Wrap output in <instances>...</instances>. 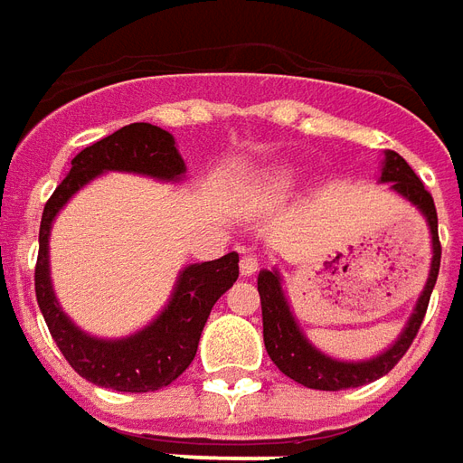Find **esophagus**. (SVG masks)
<instances>
[{
  "mask_svg": "<svg viewBox=\"0 0 463 463\" xmlns=\"http://www.w3.org/2000/svg\"><path fill=\"white\" fill-rule=\"evenodd\" d=\"M259 269V259L254 254H249L244 251V257L239 261V271H241V277H251V274H257Z\"/></svg>",
  "mask_w": 463,
  "mask_h": 463,
  "instance_id": "esophagus-1",
  "label": "esophagus"
}]
</instances>
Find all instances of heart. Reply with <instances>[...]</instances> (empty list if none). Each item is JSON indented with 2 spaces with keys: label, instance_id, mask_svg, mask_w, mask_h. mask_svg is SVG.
<instances>
[{
  "label": "heart",
  "instance_id": "obj_1",
  "mask_svg": "<svg viewBox=\"0 0 463 463\" xmlns=\"http://www.w3.org/2000/svg\"><path fill=\"white\" fill-rule=\"evenodd\" d=\"M261 184L269 192H287L291 184H294V172L287 169V166H271L264 172V179H261Z\"/></svg>",
  "mask_w": 463,
  "mask_h": 463
}]
</instances>
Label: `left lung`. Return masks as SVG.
<instances>
[{
    "label": "left lung",
    "instance_id": "8db88e82",
    "mask_svg": "<svg viewBox=\"0 0 463 463\" xmlns=\"http://www.w3.org/2000/svg\"><path fill=\"white\" fill-rule=\"evenodd\" d=\"M379 182H389L396 194L409 199L424 214L429 232H431V251H434L429 279H426L421 297L416 301L414 314L409 317L404 331L399 334V339L386 352L373 356V359H366V362H339V359H331L326 354H321L317 346H311L309 339L304 336V331L299 329V324L294 319L289 301H287L284 289H281L279 271H269V269L259 271L257 287L259 297H261L264 346H267L271 362L279 366V372L287 373L289 379L304 383L309 389L342 392V389H354V386H364V383L382 379L383 373L392 372L399 364V359L404 356L406 349L411 346L414 336L419 334L421 321H424L426 307H429L436 277H439V264H441L439 219H436L434 199L426 192L424 182L416 176L414 169L406 164L404 156H399L396 152L383 154Z\"/></svg>",
    "mask_w": 463,
    "mask_h": 463
}]
</instances>
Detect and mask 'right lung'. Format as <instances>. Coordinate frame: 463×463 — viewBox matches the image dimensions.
Here are the masks:
<instances>
[{
    "label": "right lung",
    "mask_w": 463,
    "mask_h": 463,
    "mask_svg": "<svg viewBox=\"0 0 463 463\" xmlns=\"http://www.w3.org/2000/svg\"><path fill=\"white\" fill-rule=\"evenodd\" d=\"M104 172L146 174L162 182H179L186 174L184 159L176 152L169 132L154 124L137 121L104 137L71 159V169L49 196L39 224V257L34 269V291L44 314L49 334L74 372L87 382L114 392H156L194 362L199 336L216 299L239 277V254L202 264H189L179 271L169 304L156 319L124 339H97L74 326L61 311L49 279V232L59 209L81 186Z\"/></svg>",
    "instance_id": "1"
}]
</instances>
